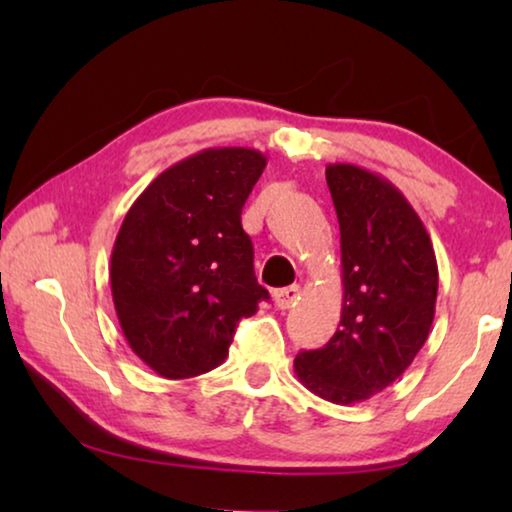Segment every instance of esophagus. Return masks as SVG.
<instances>
[{
  "mask_svg": "<svg viewBox=\"0 0 512 512\" xmlns=\"http://www.w3.org/2000/svg\"><path fill=\"white\" fill-rule=\"evenodd\" d=\"M300 298V287L298 284H291V287H284V289H277L273 293V300H275V307L277 309H289L296 305V300Z\"/></svg>",
  "mask_w": 512,
  "mask_h": 512,
  "instance_id": "34e87169",
  "label": "esophagus"
}]
</instances>
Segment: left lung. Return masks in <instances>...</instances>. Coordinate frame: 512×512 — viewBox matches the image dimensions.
<instances>
[{
	"label": "left lung",
	"mask_w": 512,
	"mask_h": 512,
	"mask_svg": "<svg viewBox=\"0 0 512 512\" xmlns=\"http://www.w3.org/2000/svg\"><path fill=\"white\" fill-rule=\"evenodd\" d=\"M325 178L341 228V323L293 368L314 395L354 404L391 386L427 341L438 264L420 216L386 178L343 162Z\"/></svg>",
	"instance_id": "8db88e82"
}]
</instances>
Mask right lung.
Here are the masks:
<instances>
[{
  "label": "right lung",
  "mask_w": 512,
  "mask_h": 512,
  "mask_svg": "<svg viewBox=\"0 0 512 512\" xmlns=\"http://www.w3.org/2000/svg\"><path fill=\"white\" fill-rule=\"evenodd\" d=\"M264 167V153L241 146L189 155L162 171L121 223L112 302L131 350L160 377L221 366L239 320L268 300L241 228Z\"/></svg>",
  "instance_id": "add662e5"
}]
</instances>
